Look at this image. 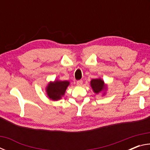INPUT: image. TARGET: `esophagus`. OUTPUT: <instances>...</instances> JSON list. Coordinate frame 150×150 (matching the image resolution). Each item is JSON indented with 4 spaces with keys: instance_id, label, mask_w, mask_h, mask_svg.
<instances>
[{
    "instance_id": "1",
    "label": "esophagus",
    "mask_w": 150,
    "mask_h": 150,
    "mask_svg": "<svg viewBox=\"0 0 150 150\" xmlns=\"http://www.w3.org/2000/svg\"><path fill=\"white\" fill-rule=\"evenodd\" d=\"M83 84V81L82 80H79L77 81V85L78 86H81Z\"/></svg>"
}]
</instances>
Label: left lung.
Instances as JSON below:
<instances>
[{"instance_id":"8db88e82","label":"left lung","mask_w":150,"mask_h":150,"mask_svg":"<svg viewBox=\"0 0 150 150\" xmlns=\"http://www.w3.org/2000/svg\"><path fill=\"white\" fill-rule=\"evenodd\" d=\"M91 87L95 93H99L102 91L105 87L104 84V81L101 80L100 79H92L91 81Z\"/></svg>"}]
</instances>
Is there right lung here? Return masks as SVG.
Returning a JSON list of instances; mask_svg holds the SVG:
<instances>
[{
	"instance_id": "add662e5",
	"label": "right lung",
	"mask_w": 150,
	"mask_h": 150,
	"mask_svg": "<svg viewBox=\"0 0 150 150\" xmlns=\"http://www.w3.org/2000/svg\"><path fill=\"white\" fill-rule=\"evenodd\" d=\"M69 85V82L67 81H55L53 83H50L46 89L49 98L53 100H59L62 96L64 95L66 88Z\"/></svg>"
}]
</instances>
